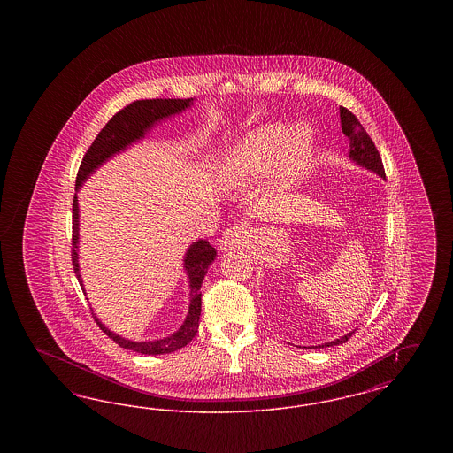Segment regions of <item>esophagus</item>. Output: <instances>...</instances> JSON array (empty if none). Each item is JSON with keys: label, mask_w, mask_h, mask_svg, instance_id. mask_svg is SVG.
Instances as JSON below:
<instances>
[{"label": "esophagus", "mask_w": 453, "mask_h": 453, "mask_svg": "<svg viewBox=\"0 0 453 453\" xmlns=\"http://www.w3.org/2000/svg\"><path fill=\"white\" fill-rule=\"evenodd\" d=\"M246 241H248V233H246V229L244 227H241V226H233V227H229L222 237H220V250H236L239 246H242V244H246Z\"/></svg>", "instance_id": "34e87169"}]
</instances>
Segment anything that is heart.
<instances>
[{
    "label": "heart",
    "instance_id": "obj_1",
    "mask_svg": "<svg viewBox=\"0 0 453 453\" xmlns=\"http://www.w3.org/2000/svg\"><path fill=\"white\" fill-rule=\"evenodd\" d=\"M316 132L307 124L285 129L283 124H265L248 134L220 166V181L236 188L270 174L273 183H299L316 157Z\"/></svg>",
    "mask_w": 453,
    "mask_h": 453
}]
</instances>
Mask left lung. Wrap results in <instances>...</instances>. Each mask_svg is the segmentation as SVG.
I'll return each instance as SVG.
<instances>
[{
  "instance_id": "left-lung-1",
  "label": "left lung",
  "mask_w": 453,
  "mask_h": 453,
  "mask_svg": "<svg viewBox=\"0 0 453 453\" xmlns=\"http://www.w3.org/2000/svg\"><path fill=\"white\" fill-rule=\"evenodd\" d=\"M340 120H342V129L346 137L349 139V159L365 168L368 172L375 173L379 174L380 178H386V172H384V165H382V159H380V154L377 151L373 141L370 139V135L366 134V130L364 129V126L358 122V119L345 107H340ZM355 331L348 333L345 336L334 340V342H329V343H323V345L318 346H303V348H327V346H338L343 345L349 336L353 334Z\"/></svg>"
}]
</instances>
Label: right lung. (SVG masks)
Instances as JSON below:
<instances>
[{"label":"right lung","mask_w":453,"mask_h":453,"mask_svg":"<svg viewBox=\"0 0 453 453\" xmlns=\"http://www.w3.org/2000/svg\"><path fill=\"white\" fill-rule=\"evenodd\" d=\"M195 98H187V100H180V98H156V100H137L132 102L130 105L122 108L119 113H115L107 126L102 129V132L96 135V139L93 141V144L89 146L80 172L76 176V194L73 198V268L76 273V279L80 281L85 296V285L81 279V272H80V207H78V192L81 190L83 183L88 178L96 172L104 163H107L110 157H113L119 152L129 150L132 144L142 141L146 137V134L157 126L159 122L172 119L174 115L185 111L187 108L194 105ZM216 248L211 246V242L207 239H198L192 242L185 253L183 258V270L187 273V279L190 283V302H188V312L183 324L178 327V331H174L166 338H159L154 342H132L127 340L113 331H110L105 324L102 323L96 314H93L95 321L100 326V329L107 334L110 340H113L119 346H122L124 349H132L135 353H142V355H165V353H172L183 346L188 345L192 342L196 329H198V319H200V311H202V294H200V287L203 277L207 275L209 266L212 265V261L216 259Z\"/></svg>","instance_id":"add662e5"}]
</instances>
